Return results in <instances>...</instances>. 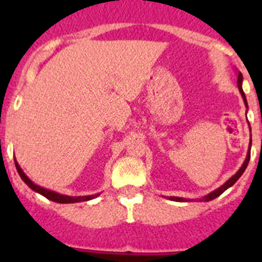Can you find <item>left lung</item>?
<instances>
[{"instance_id": "obj_1", "label": "left lung", "mask_w": 262, "mask_h": 262, "mask_svg": "<svg viewBox=\"0 0 262 262\" xmlns=\"http://www.w3.org/2000/svg\"><path fill=\"white\" fill-rule=\"evenodd\" d=\"M242 82H243V75H242V73H239V76H237V86H239V90H240V93H242V96H243V99H244L245 106L248 107V103H247V98H245V94H244V92H243ZM251 144H252V140H251ZM249 159H251V145H249V152H248V155H247V159H245V161H244V164H243L242 168L239 169V172L236 173L235 176H232V177H231L230 180H228V181L226 182V184L222 185V186L219 187V189H216V190H215V191H212V193H210L209 195H206L205 198H203V200H205V201H211V200H214V198H216V196L221 195L222 193H224V191H226L227 189H228V187L232 186V185L235 184V182L237 181V180H239L240 176H242L243 173H244L245 168H247V165H248V163H249ZM170 200H173V201H180V202H182V201H186V200H182V198H178V196H170Z\"/></svg>"}]
</instances>
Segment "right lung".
<instances>
[{
	"instance_id": "right-lung-1",
	"label": "right lung",
	"mask_w": 262,
	"mask_h": 262,
	"mask_svg": "<svg viewBox=\"0 0 262 262\" xmlns=\"http://www.w3.org/2000/svg\"><path fill=\"white\" fill-rule=\"evenodd\" d=\"M15 168H17V170H18V173H19L20 178H22L23 181H25V184H26L27 186L31 187V189L34 191H38V193L41 194V195H45L46 198H48V200H50V201H53V202H57V203L85 202V201L93 200V198H96L97 195H99V194H96V195H84V196L62 195V194H59V193H55V191L47 190V189H43V187H40V186H38V185L34 184V182H32L31 180H30V178L27 177V176L22 172V169L19 168V165H18L17 161H15Z\"/></svg>"
}]
</instances>
